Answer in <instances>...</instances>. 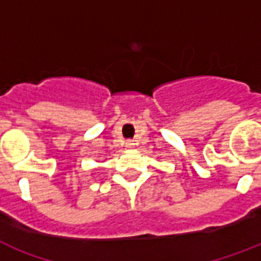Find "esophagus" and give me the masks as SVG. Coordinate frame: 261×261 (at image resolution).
<instances>
[{
	"mask_svg": "<svg viewBox=\"0 0 261 261\" xmlns=\"http://www.w3.org/2000/svg\"><path fill=\"white\" fill-rule=\"evenodd\" d=\"M126 147L127 149H133V147H134V142H133V141H127Z\"/></svg>",
	"mask_w": 261,
	"mask_h": 261,
	"instance_id": "1",
	"label": "esophagus"
}]
</instances>
